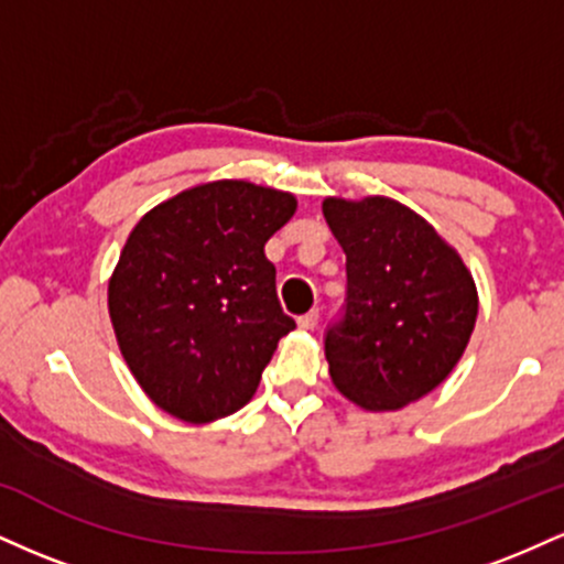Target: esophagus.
<instances>
[{"mask_svg": "<svg viewBox=\"0 0 564 564\" xmlns=\"http://www.w3.org/2000/svg\"><path fill=\"white\" fill-rule=\"evenodd\" d=\"M296 323H300V328H304V332H313V328L318 326V310H310V313L300 315Z\"/></svg>", "mask_w": 564, "mask_h": 564, "instance_id": "34e87169", "label": "esophagus"}]
</instances>
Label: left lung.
<instances>
[{
  "instance_id": "left-lung-1",
  "label": "left lung",
  "mask_w": 564,
  "mask_h": 564,
  "mask_svg": "<svg viewBox=\"0 0 564 564\" xmlns=\"http://www.w3.org/2000/svg\"><path fill=\"white\" fill-rule=\"evenodd\" d=\"M347 254L345 315L326 332L334 387L366 411H398L443 384L477 321V289L456 249L400 200L326 198Z\"/></svg>"
}]
</instances>
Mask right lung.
Wrapping results in <instances>:
<instances>
[{
    "mask_svg": "<svg viewBox=\"0 0 564 564\" xmlns=\"http://www.w3.org/2000/svg\"><path fill=\"white\" fill-rule=\"evenodd\" d=\"M296 212L291 193L217 180L153 206L108 281V313L129 371L187 424L254 398L278 339L296 326L275 294L264 243Z\"/></svg>",
    "mask_w": 564,
    "mask_h": 564,
    "instance_id": "add662e5",
    "label": "right lung"
}]
</instances>
